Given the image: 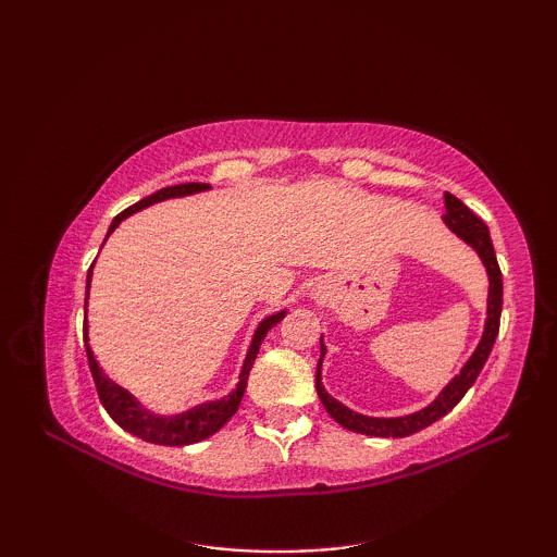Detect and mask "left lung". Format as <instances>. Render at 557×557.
<instances>
[{"label":"left lung","instance_id":"8db88e82","mask_svg":"<svg viewBox=\"0 0 557 557\" xmlns=\"http://www.w3.org/2000/svg\"><path fill=\"white\" fill-rule=\"evenodd\" d=\"M443 222L447 224L449 232H455L461 242L474 248L483 268H486L488 301H486V323H483V335L479 339V345L474 351H471V357L465 361V366H461L459 373L441 389V393L435 395V399L429 407H423L413 413H405V417L385 419V417H366V413L354 411L342 405V401L335 399L333 395H327V389L323 387V375H321L327 349L321 337V359H318V369H315V389L325 411L339 425H345L347 431L375 435V437H407L411 433L423 431L425 425L443 419L447 411H453L457 407V401L467 395V389L476 383L483 363H486L488 354L495 345V337H498V330H500V311H503V275L498 268V258H495V251H493L491 232L486 224H483V220L476 218L474 212H471L453 194H445Z\"/></svg>","mask_w":557,"mask_h":557}]
</instances>
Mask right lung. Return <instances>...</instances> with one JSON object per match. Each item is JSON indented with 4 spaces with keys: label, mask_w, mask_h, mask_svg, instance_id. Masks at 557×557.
I'll return each mask as SVG.
<instances>
[{
    "label": "right lung",
    "mask_w": 557,
    "mask_h": 557,
    "mask_svg": "<svg viewBox=\"0 0 557 557\" xmlns=\"http://www.w3.org/2000/svg\"><path fill=\"white\" fill-rule=\"evenodd\" d=\"M210 184H176V186H168V188H160L152 196L138 200L136 206L126 208L122 215H116L110 224L108 236L120 227V222L126 220L128 215H134V212L144 210L152 203H160V200H168V198H184V196H194L200 191H208ZM108 236H104V242H108ZM96 265V263H92ZM92 265L88 270V280H86V313H88V294H90V280H92ZM287 315V311H277L263 321L258 323L256 333L248 342V351L244 357L242 363V371H239V383L232 389L230 395H224L220 399H210V401H200V405L186 409L182 413H168V417H162V413H152L150 409H146L140 401L124 389L122 385H116L114 381H110L108 373L102 371V366L98 363L96 354H92L90 345H88V315L86 321H83V339H86V354H88V366H90V373H92V381H96L98 387V397L102 401V407L108 409L110 417L114 419V423H120L124 431H128L132 435L140 437V441L146 443H156V445H194L206 441L212 433H218L224 423H227L236 409L242 405V397H244V389L248 383V371H251V366L256 361V354L260 349V342L265 339L268 330L275 327L282 318Z\"/></svg>",
    "instance_id": "1"
}]
</instances>
